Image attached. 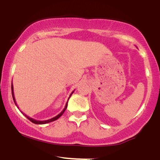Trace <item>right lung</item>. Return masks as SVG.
<instances>
[{"instance_id": "add662e5", "label": "right lung", "mask_w": 160, "mask_h": 160, "mask_svg": "<svg viewBox=\"0 0 160 160\" xmlns=\"http://www.w3.org/2000/svg\"><path fill=\"white\" fill-rule=\"evenodd\" d=\"M11 89H12V98H13V101H14V103H15V104L16 105V107H17L18 108H19V107H18V105H17V104H16V98H15V96H14L13 86H12H12H11ZM74 92V91H73L71 93V95H70V96H69V98H68V100H69L70 97L71 96V95L73 94V92ZM68 101L67 103H66V104H65V108H64V109H63V111H62L61 112V113H59V114H58L57 116H56V117H53V118H52V119H49V120H34V119H33V118H32V117H28V116H27L26 114H25V113H24L22 111H21V112H22V113H23L24 115L25 116V117H27L28 119L29 120L31 121V122H32L33 123H35V124H46V123H48V122H52V121L56 120L57 119L59 118V117H61V116H62V114H63L64 112L65 111L66 108H67V107H68Z\"/></svg>"}]
</instances>
